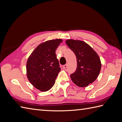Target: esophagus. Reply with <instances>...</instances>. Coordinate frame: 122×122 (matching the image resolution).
I'll return each instance as SVG.
<instances>
[{"instance_id":"esophagus-1","label":"esophagus","mask_w":122,"mask_h":122,"mask_svg":"<svg viewBox=\"0 0 122 122\" xmlns=\"http://www.w3.org/2000/svg\"><path fill=\"white\" fill-rule=\"evenodd\" d=\"M67 67V64H65V65H64V66H63V68L64 69H66V68Z\"/></svg>"}]
</instances>
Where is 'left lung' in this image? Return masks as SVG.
Returning <instances> with one entry per match:
<instances>
[{"instance_id":"1","label":"left lung","mask_w":122,"mask_h":122,"mask_svg":"<svg viewBox=\"0 0 122 122\" xmlns=\"http://www.w3.org/2000/svg\"><path fill=\"white\" fill-rule=\"evenodd\" d=\"M67 46L76 56L77 66L76 71L70 75L76 85L85 87L94 81L99 74L101 63L95 51L85 42L80 40L67 39Z\"/></svg>"}]
</instances>
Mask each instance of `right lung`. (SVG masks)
I'll return each mask as SVG.
<instances>
[{
    "mask_svg": "<svg viewBox=\"0 0 122 122\" xmlns=\"http://www.w3.org/2000/svg\"><path fill=\"white\" fill-rule=\"evenodd\" d=\"M62 41L61 39H56L42 42L27 59V77L31 84L41 92L51 88L60 71L56 50Z\"/></svg>",
    "mask_w": 122,
    "mask_h": 122,
    "instance_id": "obj_1",
    "label": "right lung"
}]
</instances>
